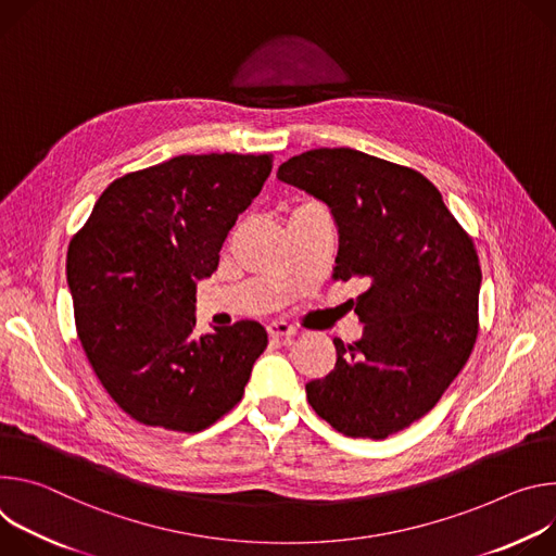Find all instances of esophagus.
<instances>
[{"label": "esophagus", "mask_w": 556, "mask_h": 556, "mask_svg": "<svg viewBox=\"0 0 556 556\" xmlns=\"http://www.w3.org/2000/svg\"><path fill=\"white\" fill-rule=\"evenodd\" d=\"M267 333L271 338H289V336L295 333V329L291 325H287V323H269L267 325Z\"/></svg>", "instance_id": "34e87169"}]
</instances>
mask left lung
<instances>
[{
    "mask_svg": "<svg viewBox=\"0 0 556 556\" xmlns=\"http://www.w3.org/2000/svg\"><path fill=\"white\" fill-rule=\"evenodd\" d=\"M338 225L336 280H362L357 342L306 384L314 410L346 438L384 440L433 408L479 331L481 267L472 238L419 172L351 148H318L278 167Z\"/></svg>",
    "mask_w": 556,
    "mask_h": 556,
    "instance_id": "8db88e82",
    "label": "left lung"
}]
</instances>
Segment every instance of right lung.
Returning <instances> with one entry per match:
<instances>
[{
    "label": "right lung",
    "instance_id": "obj_1",
    "mask_svg": "<svg viewBox=\"0 0 556 556\" xmlns=\"http://www.w3.org/2000/svg\"><path fill=\"white\" fill-rule=\"evenodd\" d=\"M271 154H182L112 180L68 247L81 346L132 419L199 433L229 413L267 346L256 320L197 336V282L271 174Z\"/></svg>",
    "mask_w": 556,
    "mask_h": 556
}]
</instances>
